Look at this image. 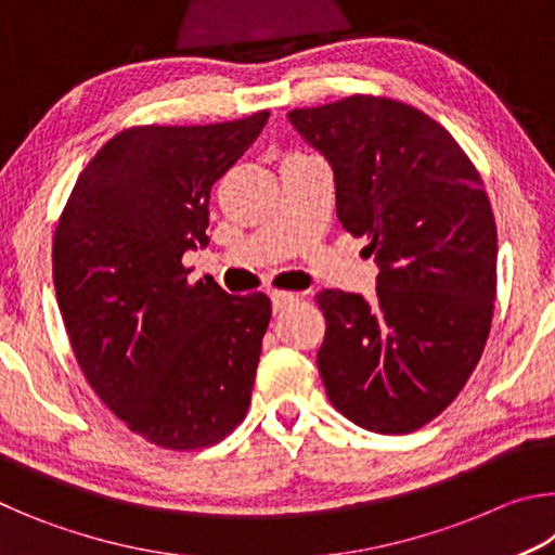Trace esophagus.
<instances>
[{
	"mask_svg": "<svg viewBox=\"0 0 555 555\" xmlns=\"http://www.w3.org/2000/svg\"><path fill=\"white\" fill-rule=\"evenodd\" d=\"M294 300H298V294H291V291H271V306H274L276 313L284 311Z\"/></svg>",
	"mask_w": 555,
	"mask_h": 555,
	"instance_id": "34e87169",
	"label": "esophagus"
}]
</instances>
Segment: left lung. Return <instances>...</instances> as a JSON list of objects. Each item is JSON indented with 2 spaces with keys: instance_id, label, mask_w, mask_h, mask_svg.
Returning <instances> with one entry per match:
<instances>
[{
  "instance_id": "obj_1",
  "label": "left lung",
  "mask_w": 555,
  "mask_h": 555,
  "mask_svg": "<svg viewBox=\"0 0 555 555\" xmlns=\"http://www.w3.org/2000/svg\"><path fill=\"white\" fill-rule=\"evenodd\" d=\"M335 173L337 218L379 267L377 298L325 288L318 370L333 406L374 434H411L480 362L496 296V224L475 164L403 102L352 95L291 109Z\"/></svg>"
}]
</instances>
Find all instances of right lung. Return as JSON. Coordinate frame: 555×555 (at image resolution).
Returning a JSON list of instances; mask_svg holds the SVG:
<instances>
[{
    "label": "right lung",
    "mask_w": 555,
    "mask_h": 555,
    "mask_svg": "<svg viewBox=\"0 0 555 555\" xmlns=\"http://www.w3.org/2000/svg\"><path fill=\"white\" fill-rule=\"evenodd\" d=\"M269 112L131 127L82 168L53 234V284L75 360L129 430L168 450L218 443L247 416L271 318L264 294L191 284L210 191Z\"/></svg>",
    "instance_id": "obj_1"
}]
</instances>
